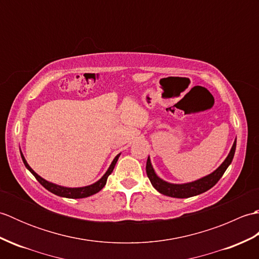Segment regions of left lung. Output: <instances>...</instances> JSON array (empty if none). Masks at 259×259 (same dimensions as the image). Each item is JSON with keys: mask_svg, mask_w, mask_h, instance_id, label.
<instances>
[{"mask_svg": "<svg viewBox=\"0 0 259 259\" xmlns=\"http://www.w3.org/2000/svg\"><path fill=\"white\" fill-rule=\"evenodd\" d=\"M235 150H236V140L234 142L232 149H230L229 155L227 156L226 159H225V161L221 164V166L214 170L212 174L208 175L201 179L192 181V183L177 185V184H169L167 181H163L156 175L155 170H153L151 166L149 157H148L147 166H146L147 176L148 178H149L151 185L155 187V189H157L160 194L164 196H169L174 198H189L192 196L200 195L202 192L212 188V187L218 183V180L223 177L224 172L226 171V169L233 161Z\"/></svg>", "mask_w": 259, "mask_h": 259, "instance_id": "8db88e82", "label": "left lung"}]
</instances>
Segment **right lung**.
<instances>
[{
    "mask_svg": "<svg viewBox=\"0 0 259 259\" xmlns=\"http://www.w3.org/2000/svg\"><path fill=\"white\" fill-rule=\"evenodd\" d=\"M120 156V153L118 156H115V158L113 159L112 163L110 164L109 169L107 170V172L103 175V177L98 180L96 184L93 185H90V186H85V187H80V188H68V187H62V186H58V185H54L52 183H49V181H47L46 179L41 178L40 176H38L36 172L33 171V169L27 164L26 160L24 156L22 155L21 153V157H22V160H23L25 167L30 170V172L34 176V177L36 178V180L40 183L43 187H45L46 189H48L49 191H51L52 194L57 195V196H60V197H65V198H72V199H79V198H85V197H89V196H92L97 194V192L100 191L104 185H106L107 183V179L110 175H111V172L113 171V168L115 166V163H117L118 161V158Z\"/></svg>",
    "mask_w": 259,
    "mask_h": 259,
    "instance_id": "add662e5",
    "label": "right lung"
}]
</instances>
